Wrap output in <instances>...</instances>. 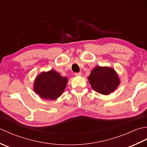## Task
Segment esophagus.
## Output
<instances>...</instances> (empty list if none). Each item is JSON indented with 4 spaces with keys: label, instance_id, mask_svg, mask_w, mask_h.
Wrapping results in <instances>:
<instances>
[{
    "label": "esophagus",
    "instance_id": "esophagus-1",
    "mask_svg": "<svg viewBox=\"0 0 147 147\" xmlns=\"http://www.w3.org/2000/svg\"><path fill=\"white\" fill-rule=\"evenodd\" d=\"M74 75H75L76 76H80L82 75V73H76L74 74Z\"/></svg>",
    "mask_w": 147,
    "mask_h": 147
}]
</instances>
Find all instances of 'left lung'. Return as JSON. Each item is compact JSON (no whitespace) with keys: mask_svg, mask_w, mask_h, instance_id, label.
Masks as SVG:
<instances>
[{"mask_svg":"<svg viewBox=\"0 0 147 147\" xmlns=\"http://www.w3.org/2000/svg\"><path fill=\"white\" fill-rule=\"evenodd\" d=\"M92 88L100 94L107 95L114 92L120 84V79L113 68L97 65L88 78Z\"/></svg>","mask_w":147,"mask_h":147,"instance_id":"obj_1","label":"left lung"}]
</instances>
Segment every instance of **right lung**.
I'll list each match as a JSON object with an SVG mask.
<instances>
[{"mask_svg":"<svg viewBox=\"0 0 147 147\" xmlns=\"http://www.w3.org/2000/svg\"><path fill=\"white\" fill-rule=\"evenodd\" d=\"M67 83L66 77L62 76L55 70L43 71L37 76L33 83V90L40 98L45 100L57 99Z\"/></svg>","mask_w":147,"mask_h":147,"instance_id":"add662e5","label":"right lung"}]
</instances>
